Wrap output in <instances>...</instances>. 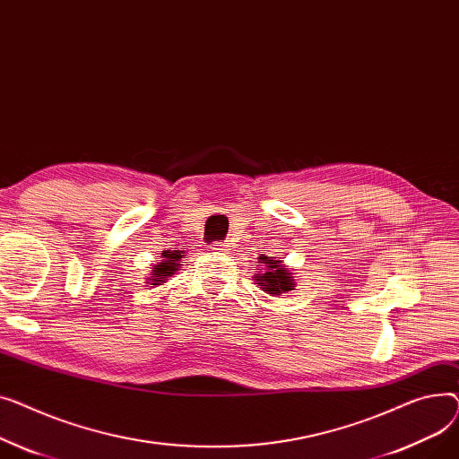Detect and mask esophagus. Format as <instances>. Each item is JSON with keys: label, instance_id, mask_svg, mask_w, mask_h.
Here are the masks:
<instances>
[{"label": "esophagus", "instance_id": "34e87169", "mask_svg": "<svg viewBox=\"0 0 459 459\" xmlns=\"http://www.w3.org/2000/svg\"><path fill=\"white\" fill-rule=\"evenodd\" d=\"M228 245L226 242H217V245H212V250H214V254H226L228 252Z\"/></svg>", "mask_w": 459, "mask_h": 459}]
</instances>
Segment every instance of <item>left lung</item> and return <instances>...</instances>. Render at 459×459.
Listing matches in <instances>:
<instances>
[{"label": "left lung", "mask_w": 459, "mask_h": 459, "mask_svg": "<svg viewBox=\"0 0 459 459\" xmlns=\"http://www.w3.org/2000/svg\"><path fill=\"white\" fill-rule=\"evenodd\" d=\"M259 263L261 268H257V274H254V280L261 287V290H264L268 296H281L285 292L294 290L296 273L289 271L283 259L268 257L261 254Z\"/></svg>", "instance_id": "left-lung-1"}]
</instances>
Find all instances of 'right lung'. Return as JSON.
<instances>
[{
	"instance_id": "obj_1",
	"label": "right lung",
	"mask_w": 459,
	"mask_h": 459,
	"mask_svg": "<svg viewBox=\"0 0 459 459\" xmlns=\"http://www.w3.org/2000/svg\"><path fill=\"white\" fill-rule=\"evenodd\" d=\"M163 261L160 263H157L155 266H153V271H152V274H150V278H146L148 281V285H153V287H159V285H163V283H167V280L170 278V276H174L179 268H181V252H178V250H174V252H163Z\"/></svg>"
}]
</instances>
